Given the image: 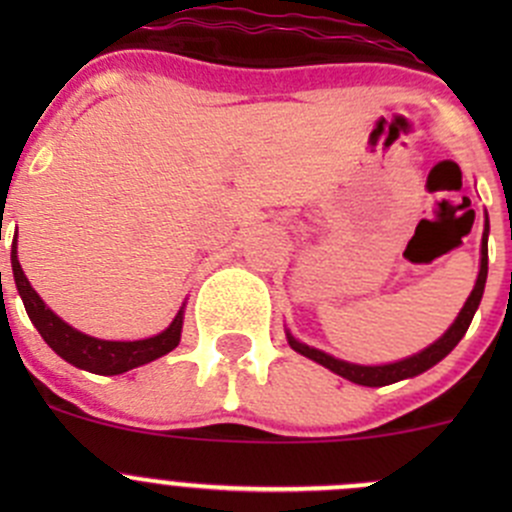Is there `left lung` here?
<instances>
[{"label": "left lung", "mask_w": 512, "mask_h": 512, "mask_svg": "<svg viewBox=\"0 0 512 512\" xmlns=\"http://www.w3.org/2000/svg\"><path fill=\"white\" fill-rule=\"evenodd\" d=\"M485 277H488V218H485L483 250H480V272H478L476 287H473L471 297L466 299V304H463L461 314H458L456 322L451 324V329H448V332L443 334V337L438 339V342H433L431 347L423 349L421 354L409 356V359H404V361H396V364L359 366V364H349V361L334 359V356L319 352V349L307 347V344L297 342V339H294L292 334H287V342H289V347L294 349V352H299L302 356H307V359L317 361V364L327 366L329 371H334V374H339V376H344V379L354 381V384H361V386H386V384H394V381H401V379H411V376L423 374V371L431 369L433 364H438V361H441L443 356L451 354L453 347H456V344L461 342L463 334H466L468 327H471L473 314H476V309H478V304H480V297H483Z\"/></svg>", "instance_id": "8db88e82"}]
</instances>
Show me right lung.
<instances>
[{
  "label": "right lung",
  "mask_w": 512,
  "mask_h": 512,
  "mask_svg": "<svg viewBox=\"0 0 512 512\" xmlns=\"http://www.w3.org/2000/svg\"><path fill=\"white\" fill-rule=\"evenodd\" d=\"M12 270L14 282H17L19 294H22V302L24 307H27L29 319H32L34 327L39 329L44 342L49 344L61 359L79 366V369L103 376L123 374V371L148 364V361L158 359V356L173 352V349L178 347L180 329H183V309L175 314L170 327L165 329V332L156 334V337L138 339V342H103V339L89 337V334L84 332H76L74 327H69L64 319H59L49 307H46L44 299L34 292L27 275H24L22 265H19L17 237H14L12 242Z\"/></svg>",
  "instance_id": "add662e5"
}]
</instances>
